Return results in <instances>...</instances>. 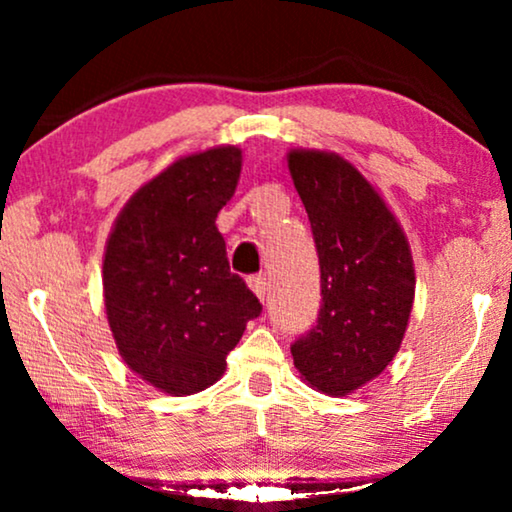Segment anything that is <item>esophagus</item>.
<instances>
[{
  "instance_id": "34e87169",
  "label": "esophagus",
  "mask_w": 512,
  "mask_h": 512,
  "mask_svg": "<svg viewBox=\"0 0 512 512\" xmlns=\"http://www.w3.org/2000/svg\"><path fill=\"white\" fill-rule=\"evenodd\" d=\"M247 282H249V289L258 296V300H261V303H265V296H268V282H265V277L256 275V277H249Z\"/></svg>"
}]
</instances>
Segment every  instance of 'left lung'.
<instances>
[{"label":"left lung","instance_id":"8db88e82","mask_svg":"<svg viewBox=\"0 0 512 512\" xmlns=\"http://www.w3.org/2000/svg\"><path fill=\"white\" fill-rule=\"evenodd\" d=\"M321 268L319 321L293 342L300 380L349 396L394 361L415 303V261L382 193L340 153L291 149Z\"/></svg>","mask_w":512,"mask_h":512}]
</instances>
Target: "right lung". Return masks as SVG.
<instances>
[{
  "mask_svg": "<svg viewBox=\"0 0 512 512\" xmlns=\"http://www.w3.org/2000/svg\"><path fill=\"white\" fill-rule=\"evenodd\" d=\"M240 172L237 146L181 156L132 193L107 237L102 289L116 349L167 396L219 382L247 321L261 314L216 228Z\"/></svg>",
  "mask_w": 512,
  "mask_h": 512,
  "instance_id": "right-lung-1",
  "label": "right lung"
}]
</instances>
